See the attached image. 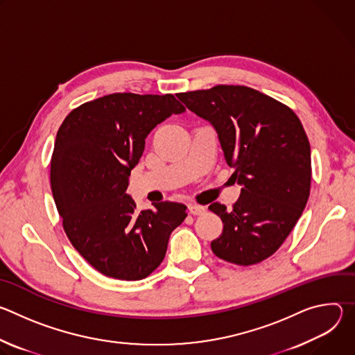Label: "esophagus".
<instances>
[{
	"instance_id": "1",
	"label": "esophagus",
	"mask_w": 355,
	"mask_h": 355,
	"mask_svg": "<svg viewBox=\"0 0 355 355\" xmlns=\"http://www.w3.org/2000/svg\"><path fill=\"white\" fill-rule=\"evenodd\" d=\"M188 209H189V214H191V215H202V214L205 212V207L196 205V204H191V205L188 207Z\"/></svg>"
}]
</instances>
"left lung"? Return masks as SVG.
Returning a JSON list of instances; mask_svg holds the SVG:
<instances>
[{
    "label": "left lung",
    "mask_w": 355,
    "mask_h": 355,
    "mask_svg": "<svg viewBox=\"0 0 355 355\" xmlns=\"http://www.w3.org/2000/svg\"><path fill=\"white\" fill-rule=\"evenodd\" d=\"M184 105L216 130L241 192L232 209L209 205L223 222L211 243L219 259L252 266L272 256L311 193V144L299 118L279 101L244 85L181 92Z\"/></svg>",
    "instance_id": "8db88e82"
}]
</instances>
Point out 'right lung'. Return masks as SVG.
<instances>
[{"label":"right lung","mask_w":355,"mask_h":355,"mask_svg":"<svg viewBox=\"0 0 355 355\" xmlns=\"http://www.w3.org/2000/svg\"><path fill=\"white\" fill-rule=\"evenodd\" d=\"M185 108L174 95L116 92L89 101L63 121L50 163V184L64 232L101 274L137 281L164 260L171 232L187 218L178 202L136 211L126 193L147 135Z\"/></svg>","instance_id":"add662e5"}]
</instances>
